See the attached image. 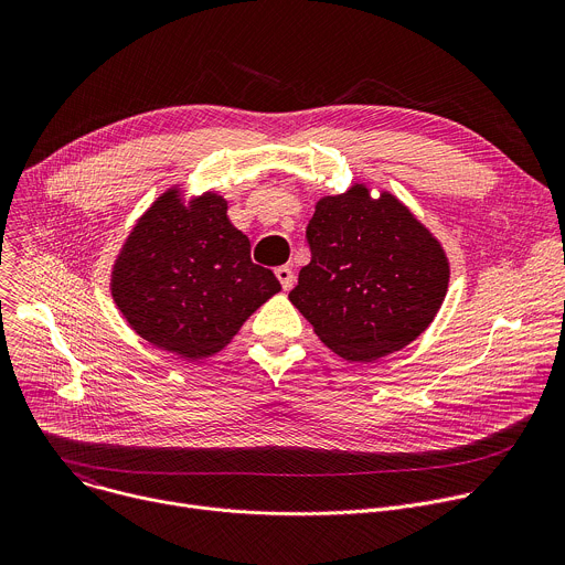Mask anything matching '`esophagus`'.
<instances>
[{
  "label": "esophagus",
  "mask_w": 565,
  "mask_h": 565,
  "mask_svg": "<svg viewBox=\"0 0 565 565\" xmlns=\"http://www.w3.org/2000/svg\"><path fill=\"white\" fill-rule=\"evenodd\" d=\"M275 275H277V279L281 281L284 290H290V288H292V284H295V273H292L290 266H279V268L275 270Z\"/></svg>",
  "instance_id": "34e87169"
}]
</instances>
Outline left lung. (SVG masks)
I'll list each match as a JSON object with an SVG mask.
<instances>
[{"instance_id": "left-lung-1", "label": "left lung", "mask_w": 565, "mask_h": 565, "mask_svg": "<svg viewBox=\"0 0 565 565\" xmlns=\"http://www.w3.org/2000/svg\"><path fill=\"white\" fill-rule=\"evenodd\" d=\"M310 264L288 299L315 335L349 362H373L420 338L438 315L449 259L391 192L364 183L321 196L308 221Z\"/></svg>"}]
</instances>
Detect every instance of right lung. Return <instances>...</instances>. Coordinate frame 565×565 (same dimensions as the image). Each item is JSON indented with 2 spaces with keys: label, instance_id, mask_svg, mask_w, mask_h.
<instances>
[{
  "label": "right lung",
  "instance_id": "obj_1",
  "mask_svg": "<svg viewBox=\"0 0 565 565\" xmlns=\"http://www.w3.org/2000/svg\"><path fill=\"white\" fill-rule=\"evenodd\" d=\"M109 288L142 340L201 360L225 349L281 284L253 264L250 241L230 223L221 194L188 201L174 185L131 227Z\"/></svg>",
  "mask_w": 565,
  "mask_h": 565
}]
</instances>
